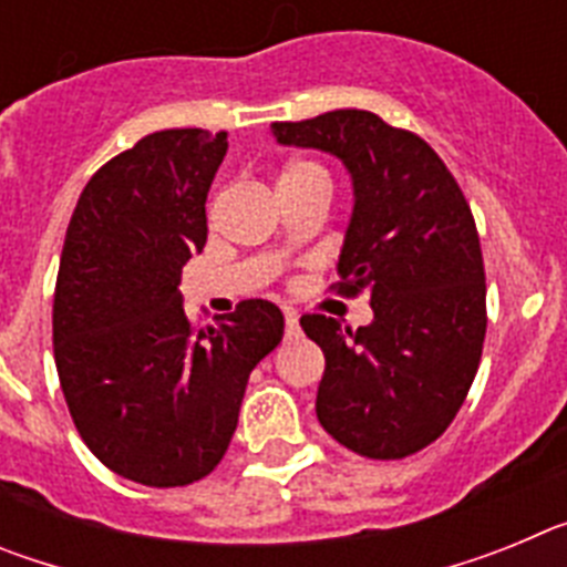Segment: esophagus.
Listing matches in <instances>:
<instances>
[{"label":"esophagus","instance_id":"obj_1","mask_svg":"<svg viewBox=\"0 0 567 567\" xmlns=\"http://www.w3.org/2000/svg\"><path fill=\"white\" fill-rule=\"evenodd\" d=\"M300 327H298V315L287 312V338H298Z\"/></svg>","mask_w":567,"mask_h":567}]
</instances>
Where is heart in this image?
<instances>
[{"instance_id": "obj_1", "label": "heart", "mask_w": 567, "mask_h": 567, "mask_svg": "<svg viewBox=\"0 0 567 567\" xmlns=\"http://www.w3.org/2000/svg\"><path fill=\"white\" fill-rule=\"evenodd\" d=\"M303 173H320V169L315 167V164H307V162H292L287 169H284V175H280V178H287V175H303Z\"/></svg>"}]
</instances>
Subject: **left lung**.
<instances>
[{"label":"left lung","mask_w":567,"mask_h":567,"mask_svg":"<svg viewBox=\"0 0 567 567\" xmlns=\"http://www.w3.org/2000/svg\"><path fill=\"white\" fill-rule=\"evenodd\" d=\"M269 133L334 155L352 182L338 289L369 295L374 318L358 332L327 315L300 318L327 358L320 425L363 457H409L449 429L483 354L485 272L468 204L420 135L369 110L275 122Z\"/></svg>","instance_id":"left-lung-1"}]
</instances>
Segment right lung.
<instances>
[{
  "mask_svg": "<svg viewBox=\"0 0 567 567\" xmlns=\"http://www.w3.org/2000/svg\"><path fill=\"white\" fill-rule=\"evenodd\" d=\"M227 133L162 130L79 195L53 298V354L87 449L133 483L189 485L221 463L249 372L284 338L269 300L195 329L182 269L207 244Z\"/></svg>",
  "mask_w": 567,
  "mask_h": 567,
  "instance_id": "right-lung-1",
  "label": "right lung"
}]
</instances>
